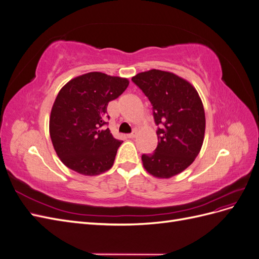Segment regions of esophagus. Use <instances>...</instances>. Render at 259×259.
Instances as JSON below:
<instances>
[{
	"mask_svg": "<svg viewBox=\"0 0 259 259\" xmlns=\"http://www.w3.org/2000/svg\"><path fill=\"white\" fill-rule=\"evenodd\" d=\"M137 135V132L134 131L133 133H131V134H127V138H135Z\"/></svg>",
	"mask_w": 259,
	"mask_h": 259,
	"instance_id": "34e87169",
	"label": "esophagus"
}]
</instances>
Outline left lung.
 <instances>
[{
  "label": "left lung",
  "mask_w": 259,
  "mask_h": 259,
  "mask_svg": "<svg viewBox=\"0 0 259 259\" xmlns=\"http://www.w3.org/2000/svg\"><path fill=\"white\" fill-rule=\"evenodd\" d=\"M150 100L158 125V146L143 154L144 167L158 178H170L191 165L205 133V113L193 86L171 72L152 69L132 77Z\"/></svg>",
  "instance_id": "left-lung-1"
}]
</instances>
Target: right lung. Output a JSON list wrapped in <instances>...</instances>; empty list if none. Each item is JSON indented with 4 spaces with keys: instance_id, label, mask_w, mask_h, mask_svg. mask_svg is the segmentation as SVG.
Returning a JSON list of instances; mask_svg holds the SVG:
<instances>
[{
    "instance_id": "right-lung-1",
    "label": "right lung",
    "mask_w": 259,
    "mask_h": 259,
    "mask_svg": "<svg viewBox=\"0 0 259 259\" xmlns=\"http://www.w3.org/2000/svg\"><path fill=\"white\" fill-rule=\"evenodd\" d=\"M128 84L125 77L90 72L74 77L59 91L51 111L50 135L67 167L85 176L112 167L122 142L105 127L107 107Z\"/></svg>"
}]
</instances>
